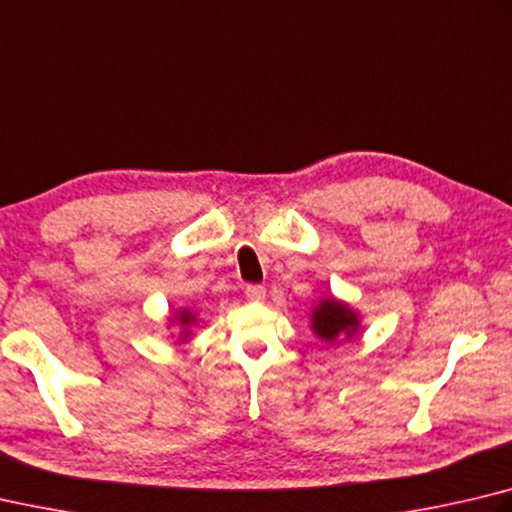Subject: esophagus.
I'll use <instances>...</instances> for the list:
<instances>
[{
	"instance_id": "34e87169",
	"label": "esophagus",
	"mask_w": 512,
	"mask_h": 512,
	"mask_svg": "<svg viewBox=\"0 0 512 512\" xmlns=\"http://www.w3.org/2000/svg\"><path fill=\"white\" fill-rule=\"evenodd\" d=\"M244 293H246V300H250V302H264L266 300V288L259 286V284H248Z\"/></svg>"
}]
</instances>
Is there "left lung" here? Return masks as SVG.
<instances>
[{"instance_id":"1","label":"left lung","mask_w":512,"mask_h":512,"mask_svg":"<svg viewBox=\"0 0 512 512\" xmlns=\"http://www.w3.org/2000/svg\"><path fill=\"white\" fill-rule=\"evenodd\" d=\"M313 331L318 333L322 340L333 342L338 336L351 338L358 331V315L353 313L347 304L338 300H322L318 309L313 311Z\"/></svg>"}]
</instances>
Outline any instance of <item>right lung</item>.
<instances>
[{
	"mask_svg": "<svg viewBox=\"0 0 512 512\" xmlns=\"http://www.w3.org/2000/svg\"><path fill=\"white\" fill-rule=\"evenodd\" d=\"M179 322L183 324V327H188L190 322H194V315H192L188 309H185V311H181V315H179ZM183 333H188V331H183Z\"/></svg>",
	"mask_w": 512,
	"mask_h": 512,
	"instance_id": "obj_1",
	"label": "right lung"
}]
</instances>
